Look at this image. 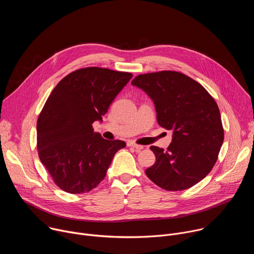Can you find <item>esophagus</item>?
<instances>
[{
	"instance_id": "34e87169",
	"label": "esophagus",
	"mask_w": 254,
	"mask_h": 254,
	"mask_svg": "<svg viewBox=\"0 0 254 254\" xmlns=\"http://www.w3.org/2000/svg\"><path fill=\"white\" fill-rule=\"evenodd\" d=\"M127 146L128 147H132V148H134L137 151H140V150L143 149V146H140V144H136L134 142H127Z\"/></svg>"
}]
</instances>
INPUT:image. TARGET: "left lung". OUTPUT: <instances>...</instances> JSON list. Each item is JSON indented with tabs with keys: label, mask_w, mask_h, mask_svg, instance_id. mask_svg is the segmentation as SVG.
Returning <instances> with one entry per match:
<instances>
[{
	"label": "left lung",
	"mask_w": 254,
	"mask_h": 254,
	"mask_svg": "<svg viewBox=\"0 0 254 254\" xmlns=\"http://www.w3.org/2000/svg\"><path fill=\"white\" fill-rule=\"evenodd\" d=\"M131 84L153 99L158 124L173 130L167 151L151 147L156 163L147 176L168 191L196 185L211 172L224 139L216 101L200 83L177 71L140 74Z\"/></svg>",
	"instance_id": "obj_1"
}]
</instances>
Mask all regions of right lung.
Returning <instances> with one entry per match:
<instances>
[{
  "label": "right lung",
  "mask_w": 254,
  "mask_h": 254,
  "mask_svg": "<svg viewBox=\"0 0 254 254\" xmlns=\"http://www.w3.org/2000/svg\"><path fill=\"white\" fill-rule=\"evenodd\" d=\"M132 77L128 72L86 67L66 75L50 93L37 122L41 163L63 191L82 194L106 175L124 140L104 139L92 124L102 121L116 96Z\"/></svg>",
  "instance_id": "1"
}]
</instances>
